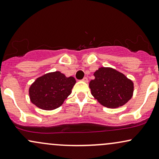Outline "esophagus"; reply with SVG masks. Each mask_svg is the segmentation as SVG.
I'll use <instances>...</instances> for the list:
<instances>
[{"mask_svg":"<svg viewBox=\"0 0 159 159\" xmlns=\"http://www.w3.org/2000/svg\"><path fill=\"white\" fill-rule=\"evenodd\" d=\"M83 81L85 82V83H88V82H89V80H88L87 77H84L83 79Z\"/></svg>","mask_w":159,"mask_h":159,"instance_id":"obj_1","label":"esophagus"}]
</instances>
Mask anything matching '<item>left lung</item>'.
I'll use <instances>...</instances> for the list:
<instances>
[{
    "instance_id": "1",
    "label": "left lung",
    "mask_w": 159,
    "mask_h": 159,
    "mask_svg": "<svg viewBox=\"0 0 159 159\" xmlns=\"http://www.w3.org/2000/svg\"><path fill=\"white\" fill-rule=\"evenodd\" d=\"M89 83L91 94L103 106L116 108L131 99L134 83L122 73L111 68H99Z\"/></svg>"
}]
</instances>
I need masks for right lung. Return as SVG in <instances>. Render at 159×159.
I'll return each mask as SVG.
<instances>
[{
    "label": "right lung",
    "mask_w": 159,
    "mask_h": 159,
    "mask_svg": "<svg viewBox=\"0 0 159 159\" xmlns=\"http://www.w3.org/2000/svg\"><path fill=\"white\" fill-rule=\"evenodd\" d=\"M75 83L73 76L66 77L60 71L45 74L38 78L29 88L31 102L46 111L57 108L70 94Z\"/></svg>",
    "instance_id": "obj_1"
}]
</instances>
